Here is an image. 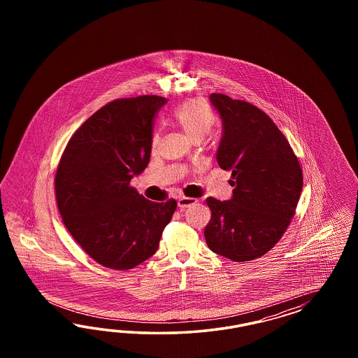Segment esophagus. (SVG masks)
I'll return each instance as SVG.
<instances>
[{
	"instance_id": "esophagus-1",
	"label": "esophagus",
	"mask_w": 358,
	"mask_h": 358,
	"mask_svg": "<svg viewBox=\"0 0 358 358\" xmlns=\"http://www.w3.org/2000/svg\"><path fill=\"white\" fill-rule=\"evenodd\" d=\"M196 202H198V201L194 199V198H185V196H182V198H178L177 205H178V207H180L181 210H185V208H187V207L193 206Z\"/></svg>"
}]
</instances>
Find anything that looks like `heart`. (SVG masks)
<instances>
[{
    "instance_id": "obj_1",
    "label": "heart",
    "mask_w": 358,
    "mask_h": 358,
    "mask_svg": "<svg viewBox=\"0 0 358 358\" xmlns=\"http://www.w3.org/2000/svg\"><path fill=\"white\" fill-rule=\"evenodd\" d=\"M173 120L174 123L192 141L196 139L202 141L214 124L213 111L202 99L186 101L174 113ZM159 135H155L152 139V145L156 147Z\"/></svg>"
}]
</instances>
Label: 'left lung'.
Instances as JSON below:
<instances>
[{"mask_svg": "<svg viewBox=\"0 0 358 358\" xmlns=\"http://www.w3.org/2000/svg\"><path fill=\"white\" fill-rule=\"evenodd\" d=\"M210 103L222 120L217 162L231 171L232 196H208L213 215L205 228L208 248L229 260L264 256L290 224L303 176L296 156L274 122L245 101L213 93Z\"/></svg>", "mask_w": 358, "mask_h": 358, "instance_id": "obj_1", "label": "left lung"}]
</instances>
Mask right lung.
I'll return each instance as SVG.
<instances>
[{"label": "right lung", "mask_w": 358, "mask_h": 358, "mask_svg": "<svg viewBox=\"0 0 358 358\" xmlns=\"http://www.w3.org/2000/svg\"><path fill=\"white\" fill-rule=\"evenodd\" d=\"M157 96L115 99L96 111L68 141L55 177L65 227L98 264L132 269L159 248L177 202L157 203L131 187L151 157Z\"/></svg>", "instance_id": "obj_1"}]
</instances>
